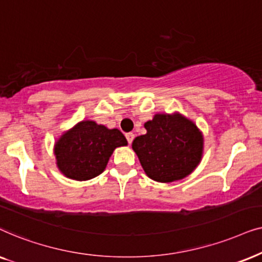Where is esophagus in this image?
I'll list each match as a JSON object with an SVG mask.
<instances>
[{"label":"esophagus","mask_w":262,"mask_h":262,"mask_svg":"<svg viewBox=\"0 0 262 262\" xmlns=\"http://www.w3.org/2000/svg\"><path fill=\"white\" fill-rule=\"evenodd\" d=\"M125 138H127L128 144H132V142H133V140H134L135 135L133 133H128V134H125Z\"/></svg>","instance_id":"obj_1"}]
</instances>
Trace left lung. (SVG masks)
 <instances>
[{"instance_id": "1", "label": "left lung", "mask_w": 262, "mask_h": 262, "mask_svg": "<svg viewBox=\"0 0 262 262\" xmlns=\"http://www.w3.org/2000/svg\"><path fill=\"white\" fill-rule=\"evenodd\" d=\"M144 125L147 133L135 138L132 148L149 179L170 183L196 169L204 155V135L193 121L180 113L156 114Z\"/></svg>"}]
</instances>
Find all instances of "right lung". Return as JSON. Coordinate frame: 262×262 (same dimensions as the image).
Segmentation results:
<instances>
[{
	"instance_id": "obj_1",
	"label": "right lung",
	"mask_w": 262,
	"mask_h": 262,
	"mask_svg": "<svg viewBox=\"0 0 262 262\" xmlns=\"http://www.w3.org/2000/svg\"><path fill=\"white\" fill-rule=\"evenodd\" d=\"M127 145V139L118 129L83 120L55 141L56 165L71 180L95 179L105 170L115 148Z\"/></svg>"
}]
</instances>
